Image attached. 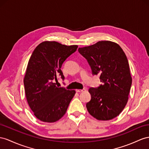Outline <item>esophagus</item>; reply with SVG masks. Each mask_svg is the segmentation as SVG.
I'll return each instance as SVG.
<instances>
[{
  "mask_svg": "<svg viewBox=\"0 0 149 149\" xmlns=\"http://www.w3.org/2000/svg\"><path fill=\"white\" fill-rule=\"evenodd\" d=\"M76 92L77 93H81V92H84V91H85L86 89H76Z\"/></svg>",
  "mask_w": 149,
  "mask_h": 149,
  "instance_id": "obj_1",
  "label": "esophagus"
}]
</instances>
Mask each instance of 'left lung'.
<instances>
[{
	"label": "left lung",
	"mask_w": 149,
	"mask_h": 149,
	"mask_svg": "<svg viewBox=\"0 0 149 149\" xmlns=\"http://www.w3.org/2000/svg\"><path fill=\"white\" fill-rule=\"evenodd\" d=\"M93 75H100L102 84L90 87L91 95L86 108L98 120H109L119 115L128 100L132 79L128 59L117 43L109 41L79 48Z\"/></svg>",
	"instance_id": "left-lung-1"
}]
</instances>
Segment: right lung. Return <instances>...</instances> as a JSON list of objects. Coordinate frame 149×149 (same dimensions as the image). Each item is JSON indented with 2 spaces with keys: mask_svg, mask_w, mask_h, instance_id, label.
<instances>
[{
  "mask_svg": "<svg viewBox=\"0 0 149 149\" xmlns=\"http://www.w3.org/2000/svg\"><path fill=\"white\" fill-rule=\"evenodd\" d=\"M77 48L44 41L30 57L24 79L25 94L30 108L40 120L53 123L65 114L75 91L57 87L54 82L58 75L64 80L61 67Z\"/></svg>",
  "mask_w": 149,
  "mask_h": 149,
  "instance_id": "1",
  "label": "right lung"
}]
</instances>
